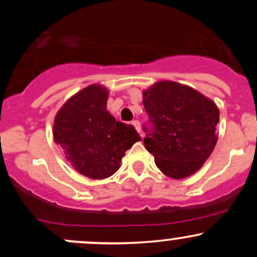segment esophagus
Instances as JSON below:
<instances>
[{
    "label": "esophagus",
    "mask_w": 257,
    "mask_h": 257,
    "mask_svg": "<svg viewBox=\"0 0 257 257\" xmlns=\"http://www.w3.org/2000/svg\"><path fill=\"white\" fill-rule=\"evenodd\" d=\"M132 124L136 126V129L138 131V133H141V123H139V120H133L132 121Z\"/></svg>",
    "instance_id": "34e87169"
}]
</instances>
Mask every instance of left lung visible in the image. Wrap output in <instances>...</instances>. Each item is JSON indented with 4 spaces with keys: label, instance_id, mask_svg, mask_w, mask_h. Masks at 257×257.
<instances>
[{
    "label": "left lung",
    "instance_id": "8db88e82",
    "mask_svg": "<svg viewBox=\"0 0 257 257\" xmlns=\"http://www.w3.org/2000/svg\"><path fill=\"white\" fill-rule=\"evenodd\" d=\"M152 128L144 126L145 149L160 172L173 179L190 177L210 157L217 142L219 108L194 88L160 80L143 92Z\"/></svg>",
    "mask_w": 257,
    "mask_h": 257
}]
</instances>
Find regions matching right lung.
Wrapping results in <instances>:
<instances>
[{"mask_svg":"<svg viewBox=\"0 0 257 257\" xmlns=\"http://www.w3.org/2000/svg\"><path fill=\"white\" fill-rule=\"evenodd\" d=\"M108 94L103 85H88L69 98L54 118V142L72 167L90 179L113 175L126 150L141 141L133 125L116 121L108 112Z\"/></svg>","mask_w":257,"mask_h":257,"instance_id":"obj_1","label":"right lung"}]
</instances>
